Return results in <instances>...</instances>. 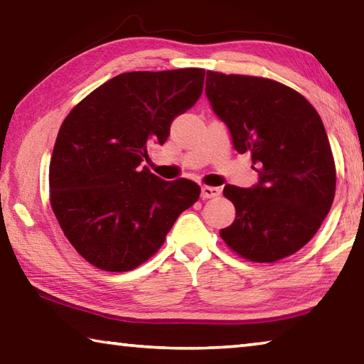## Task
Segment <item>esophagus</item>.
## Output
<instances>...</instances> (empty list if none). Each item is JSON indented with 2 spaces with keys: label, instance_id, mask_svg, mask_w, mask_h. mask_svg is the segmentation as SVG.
I'll use <instances>...</instances> for the list:
<instances>
[{
  "label": "esophagus",
  "instance_id": "esophagus-1",
  "mask_svg": "<svg viewBox=\"0 0 364 364\" xmlns=\"http://www.w3.org/2000/svg\"><path fill=\"white\" fill-rule=\"evenodd\" d=\"M221 189L217 186H202L200 189V196L204 197V199H210V197H217L220 196Z\"/></svg>",
  "mask_w": 364,
  "mask_h": 364
}]
</instances>
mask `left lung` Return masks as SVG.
Wrapping results in <instances>:
<instances>
[{
	"label": "left lung",
	"mask_w": 364,
	"mask_h": 364,
	"mask_svg": "<svg viewBox=\"0 0 364 364\" xmlns=\"http://www.w3.org/2000/svg\"><path fill=\"white\" fill-rule=\"evenodd\" d=\"M205 95L234 149L250 152L258 173L252 188L225 186L236 218L220 236L252 262L295 254L315 236L336 194L321 117L297 91L268 78L207 70Z\"/></svg>",
	"instance_id": "obj_1"
}]
</instances>
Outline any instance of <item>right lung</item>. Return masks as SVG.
I'll use <instances>...</instances> for the list:
<instances>
[{
	"label": "right lung",
	"instance_id": "obj_1",
	"mask_svg": "<svg viewBox=\"0 0 364 364\" xmlns=\"http://www.w3.org/2000/svg\"><path fill=\"white\" fill-rule=\"evenodd\" d=\"M204 75V69L120 73L65 117L49 191L65 237L86 262L104 271L139 267L199 199L196 183L165 181L139 165L199 100Z\"/></svg>",
	"mask_w": 364,
	"mask_h": 364
}]
</instances>
